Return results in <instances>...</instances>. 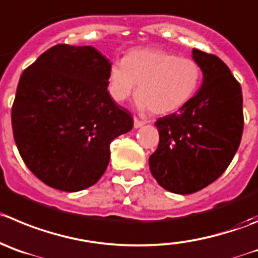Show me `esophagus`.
I'll use <instances>...</instances> for the list:
<instances>
[{"label":"esophagus","instance_id":"34e87169","mask_svg":"<svg viewBox=\"0 0 258 258\" xmlns=\"http://www.w3.org/2000/svg\"><path fill=\"white\" fill-rule=\"evenodd\" d=\"M144 124H145V122H144V121H140V119H139V118H136V117L134 118L135 128H140V127H143Z\"/></svg>","mask_w":258,"mask_h":258}]
</instances>
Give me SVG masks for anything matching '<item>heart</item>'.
<instances>
[{"label": "heart", "instance_id": "b5f03b06", "mask_svg": "<svg viewBox=\"0 0 258 258\" xmlns=\"http://www.w3.org/2000/svg\"><path fill=\"white\" fill-rule=\"evenodd\" d=\"M201 80L202 67L194 58L159 48H137L110 64L108 93L115 102H123L137 84V107L164 115L188 104Z\"/></svg>", "mask_w": 258, "mask_h": 258}]
</instances>
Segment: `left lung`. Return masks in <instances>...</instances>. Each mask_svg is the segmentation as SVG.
<instances>
[{
  "instance_id": "1",
  "label": "left lung",
  "mask_w": 258,
  "mask_h": 258,
  "mask_svg": "<svg viewBox=\"0 0 258 258\" xmlns=\"http://www.w3.org/2000/svg\"><path fill=\"white\" fill-rule=\"evenodd\" d=\"M202 86L178 113L159 118V145L149 158L163 188L189 195L218 179L234 158L243 134V96L229 67L215 54L194 49Z\"/></svg>"
}]
</instances>
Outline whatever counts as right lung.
Here are the masks:
<instances>
[{"label":"right lung","mask_w":258,"mask_h":258,"mask_svg":"<svg viewBox=\"0 0 258 258\" xmlns=\"http://www.w3.org/2000/svg\"><path fill=\"white\" fill-rule=\"evenodd\" d=\"M109 59L90 45L57 44L24 70L11 109L26 167L52 188L76 192L104 174L115 137L134 127L108 93Z\"/></svg>","instance_id":"add662e5"}]
</instances>
